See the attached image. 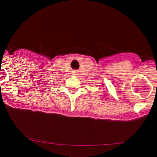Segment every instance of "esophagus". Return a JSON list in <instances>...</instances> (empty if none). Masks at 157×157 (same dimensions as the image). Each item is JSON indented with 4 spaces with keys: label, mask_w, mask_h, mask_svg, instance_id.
I'll use <instances>...</instances> for the list:
<instances>
[{
    "label": "esophagus",
    "mask_w": 157,
    "mask_h": 157,
    "mask_svg": "<svg viewBox=\"0 0 157 157\" xmlns=\"http://www.w3.org/2000/svg\"><path fill=\"white\" fill-rule=\"evenodd\" d=\"M75 72H76V71H75Z\"/></svg>",
    "instance_id": "34e87169"
}]
</instances>
